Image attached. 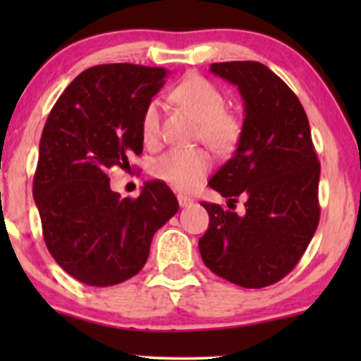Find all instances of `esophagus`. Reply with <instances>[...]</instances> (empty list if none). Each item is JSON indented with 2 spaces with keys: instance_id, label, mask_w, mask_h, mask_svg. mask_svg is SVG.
I'll list each match as a JSON object with an SVG mask.
<instances>
[{
  "instance_id": "1",
  "label": "esophagus",
  "mask_w": 361,
  "mask_h": 361,
  "mask_svg": "<svg viewBox=\"0 0 361 361\" xmlns=\"http://www.w3.org/2000/svg\"><path fill=\"white\" fill-rule=\"evenodd\" d=\"M178 204H180V207H190L193 204V200L186 195H178Z\"/></svg>"
}]
</instances>
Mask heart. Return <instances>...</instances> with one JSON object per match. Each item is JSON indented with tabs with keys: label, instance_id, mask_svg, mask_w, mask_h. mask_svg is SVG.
I'll return each mask as SVG.
<instances>
[{
	"label": "heart",
	"instance_id": "obj_1",
	"mask_svg": "<svg viewBox=\"0 0 361 361\" xmlns=\"http://www.w3.org/2000/svg\"><path fill=\"white\" fill-rule=\"evenodd\" d=\"M173 98L202 122L200 137L214 151L229 152L241 139L243 123L226 109V98L217 86L200 76H190L176 86ZM142 137L147 144L159 137V106L151 102L142 114ZM212 166V157L204 149H171L156 159L152 175L173 188L188 192L202 181Z\"/></svg>",
	"mask_w": 361,
	"mask_h": 361
}]
</instances>
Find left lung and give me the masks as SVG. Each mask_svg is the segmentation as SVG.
<instances>
[{"label": "left lung", "mask_w": 361, "mask_h": 361, "mask_svg": "<svg viewBox=\"0 0 361 361\" xmlns=\"http://www.w3.org/2000/svg\"><path fill=\"white\" fill-rule=\"evenodd\" d=\"M210 73L238 86L244 122L234 156L209 185L229 204L246 198V212L204 202L210 222L198 250L215 275L263 288L295 268L316 233L321 166L299 98L271 69L231 61L214 62Z\"/></svg>", "instance_id": "8db88e82"}]
</instances>
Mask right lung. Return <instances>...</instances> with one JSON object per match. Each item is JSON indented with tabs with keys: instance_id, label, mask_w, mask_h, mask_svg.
<instances>
[{
	"instance_id": "1",
	"label": "right lung",
	"mask_w": 361,
	"mask_h": 361,
	"mask_svg": "<svg viewBox=\"0 0 361 361\" xmlns=\"http://www.w3.org/2000/svg\"><path fill=\"white\" fill-rule=\"evenodd\" d=\"M168 71L102 64L74 80L51 110L39 146L34 198L44 241L73 279L91 287L122 283L142 270L152 235L180 209L163 181L137 198L111 192L109 169L142 152V114Z\"/></svg>"
}]
</instances>
